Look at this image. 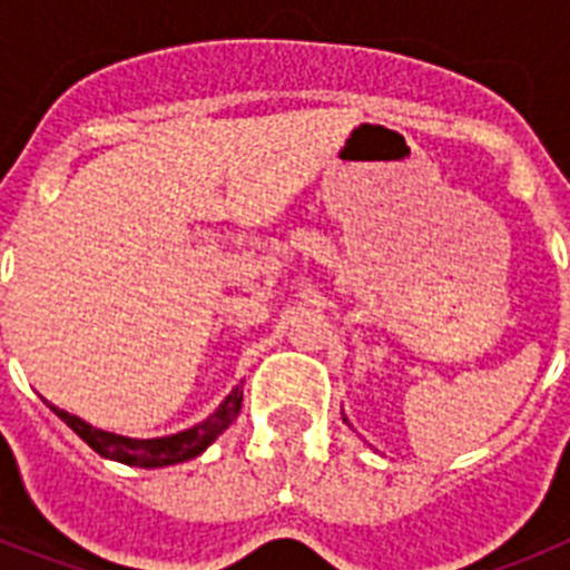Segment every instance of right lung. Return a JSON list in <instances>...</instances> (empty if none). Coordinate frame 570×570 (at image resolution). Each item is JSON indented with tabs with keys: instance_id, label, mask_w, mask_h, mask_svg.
<instances>
[{
	"instance_id": "1",
	"label": "right lung",
	"mask_w": 570,
	"mask_h": 570,
	"mask_svg": "<svg viewBox=\"0 0 570 570\" xmlns=\"http://www.w3.org/2000/svg\"><path fill=\"white\" fill-rule=\"evenodd\" d=\"M53 407V405H50ZM239 407H242V391L239 385L225 396V402L216 407L214 414L208 416L205 422L199 425L188 428L183 434H174V436H163V440H128V436H116L108 434V431H99V428L88 425L82 422L79 416H70L59 407L57 411L59 420L65 422L68 428H73L85 442H88L99 456H108V460L116 462H125V465H139V468H163V465H176V462H185V460H194L216 440V436L223 434L225 428L239 416Z\"/></svg>"
}]
</instances>
